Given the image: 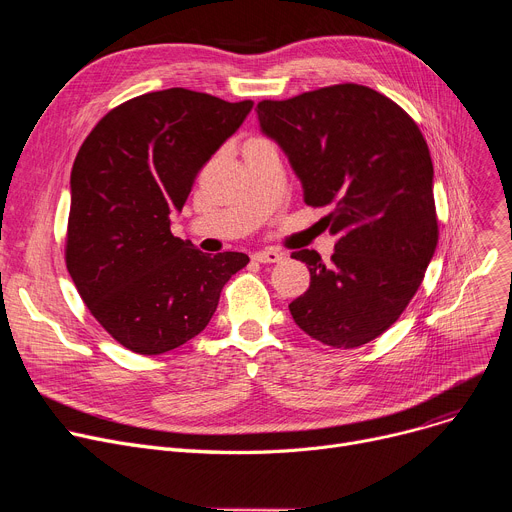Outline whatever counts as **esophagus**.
<instances>
[{
	"label": "esophagus",
	"instance_id": "1",
	"mask_svg": "<svg viewBox=\"0 0 512 512\" xmlns=\"http://www.w3.org/2000/svg\"><path fill=\"white\" fill-rule=\"evenodd\" d=\"M253 259L259 263H278L282 259V253L276 249H263V251L253 253Z\"/></svg>",
	"mask_w": 512,
	"mask_h": 512
}]
</instances>
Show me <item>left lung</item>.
<instances>
[{
  "instance_id": "1",
  "label": "left lung",
  "mask_w": 512,
  "mask_h": 512,
  "mask_svg": "<svg viewBox=\"0 0 512 512\" xmlns=\"http://www.w3.org/2000/svg\"><path fill=\"white\" fill-rule=\"evenodd\" d=\"M265 137L286 153L313 207H332L330 263H307L311 284L288 309L305 334L357 348L407 309L438 245L434 166L413 118L363 85H334L257 103Z\"/></svg>"
}]
</instances>
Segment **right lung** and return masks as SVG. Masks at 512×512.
<instances>
[{
  "label": "right lung",
  "instance_id": "obj_1",
  "mask_svg": "<svg viewBox=\"0 0 512 512\" xmlns=\"http://www.w3.org/2000/svg\"><path fill=\"white\" fill-rule=\"evenodd\" d=\"M253 101L166 89L105 114L70 174L66 267L93 317L128 351L164 355L201 334L245 253L207 255L170 230L199 170Z\"/></svg>",
  "mask_w": 512,
  "mask_h": 512
}]
</instances>
